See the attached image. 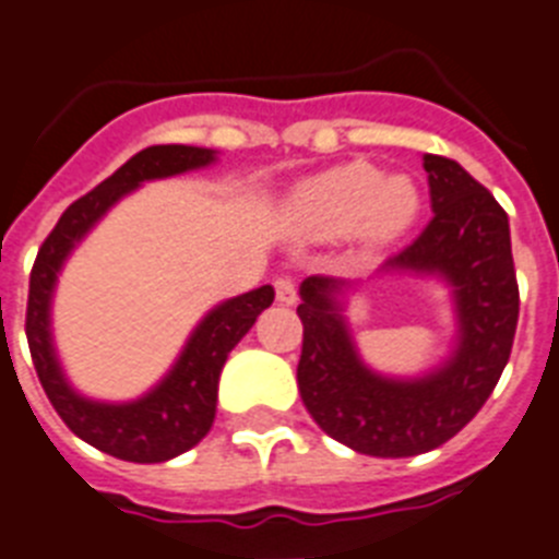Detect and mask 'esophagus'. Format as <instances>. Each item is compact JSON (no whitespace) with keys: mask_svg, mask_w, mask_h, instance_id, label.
Wrapping results in <instances>:
<instances>
[{"mask_svg":"<svg viewBox=\"0 0 559 559\" xmlns=\"http://www.w3.org/2000/svg\"><path fill=\"white\" fill-rule=\"evenodd\" d=\"M274 292H276V302H283V306H294L297 302V288L288 276H280L274 283Z\"/></svg>","mask_w":559,"mask_h":559,"instance_id":"1","label":"esophagus"}]
</instances>
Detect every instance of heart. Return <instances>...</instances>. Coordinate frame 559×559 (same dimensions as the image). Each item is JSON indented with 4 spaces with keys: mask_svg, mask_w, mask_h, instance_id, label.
<instances>
[{
    "mask_svg": "<svg viewBox=\"0 0 559 559\" xmlns=\"http://www.w3.org/2000/svg\"><path fill=\"white\" fill-rule=\"evenodd\" d=\"M421 193L409 176L352 160L294 187L283 204L288 230L308 242H332L355 234L369 248L395 242L415 225Z\"/></svg>",
    "mask_w": 559,
    "mask_h": 559,
    "instance_id": "heart-1",
    "label": "heart"
}]
</instances>
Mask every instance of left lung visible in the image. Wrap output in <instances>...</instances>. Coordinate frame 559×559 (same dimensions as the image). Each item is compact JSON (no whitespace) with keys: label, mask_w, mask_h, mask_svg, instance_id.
<instances>
[{"label":"left lung","mask_w":559,"mask_h":559,"mask_svg":"<svg viewBox=\"0 0 559 559\" xmlns=\"http://www.w3.org/2000/svg\"><path fill=\"white\" fill-rule=\"evenodd\" d=\"M424 169L430 225L381 274L436 276L450 288L456 343L439 366L418 378L374 372L343 314L355 285L334 276L300 285L302 404L320 430L366 456H418L453 439L497 386L520 317L508 213L456 160L424 155Z\"/></svg>","instance_id":"1"}]
</instances>
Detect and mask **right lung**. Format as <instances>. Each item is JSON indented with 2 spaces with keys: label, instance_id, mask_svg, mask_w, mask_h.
<instances>
[{
  "label": "right lung",
  "instance_id": "add662e5",
  "mask_svg": "<svg viewBox=\"0 0 559 559\" xmlns=\"http://www.w3.org/2000/svg\"><path fill=\"white\" fill-rule=\"evenodd\" d=\"M213 160L216 150L207 146L160 144L141 150L123 167L115 169L103 185L62 213L57 227L39 248L31 271L25 334H28L39 383L57 415L78 439L123 462H169L207 436L216 418L222 366L236 343L251 332L257 317L274 302V288L262 285L210 308L193 334L187 337L176 364L169 366V372L153 390L144 392L141 399L118 404V401H95L80 395L62 372L51 334V302L57 280L71 251L123 195L138 190L144 181L204 169Z\"/></svg>",
  "mask_w": 559,
  "mask_h": 559
}]
</instances>
